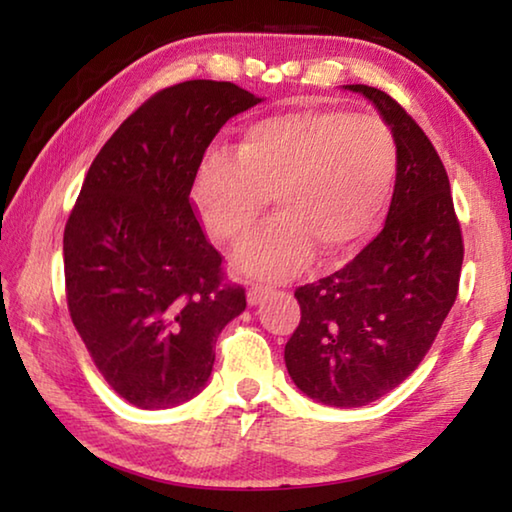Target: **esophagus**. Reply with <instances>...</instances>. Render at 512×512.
Returning a JSON list of instances; mask_svg holds the SVG:
<instances>
[{"instance_id":"1","label":"esophagus","mask_w":512,"mask_h":512,"mask_svg":"<svg viewBox=\"0 0 512 512\" xmlns=\"http://www.w3.org/2000/svg\"><path fill=\"white\" fill-rule=\"evenodd\" d=\"M273 289L271 287H264V284H255V287L248 289V305L255 307L259 302H264L268 296H271Z\"/></svg>"}]
</instances>
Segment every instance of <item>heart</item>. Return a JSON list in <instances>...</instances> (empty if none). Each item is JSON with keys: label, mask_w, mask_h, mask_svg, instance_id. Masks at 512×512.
I'll return each mask as SVG.
<instances>
[{"label": "heart", "mask_w": 512, "mask_h": 512, "mask_svg": "<svg viewBox=\"0 0 512 512\" xmlns=\"http://www.w3.org/2000/svg\"><path fill=\"white\" fill-rule=\"evenodd\" d=\"M400 169L391 126L339 108L287 110L250 124L239 153L212 144L196 169L194 205L219 244L253 235L271 196L280 216L237 255L250 275L284 280L314 246L339 259L386 214Z\"/></svg>", "instance_id": "heart-1"}]
</instances>
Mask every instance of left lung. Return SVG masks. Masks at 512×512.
Wrapping results in <instances>:
<instances>
[{
    "label": "left lung",
    "mask_w": 512,
    "mask_h": 512,
    "mask_svg": "<svg viewBox=\"0 0 512 512\" xmlns=\"http://www.w3.org/2000/svg\"><path fill=\"white\" fill-rule=\"evenodd\" d=\"M345 88L391 126L397 183L384 230L341 271L296 289L284 363L311 400L352 409L391 393L429 352L458 296L463 235L447 171L415 119L377 88Z\"/></svg>",
    "instance_id": "obj_1"
}]
</instances>
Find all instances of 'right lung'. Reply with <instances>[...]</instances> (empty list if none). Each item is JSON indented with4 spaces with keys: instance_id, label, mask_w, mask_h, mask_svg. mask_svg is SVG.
<instances>
[{
    "instance_id": "obj_1",
    "label": "right lung",
    "mask_w": 512,
    "mask_h": 512,
    "mask_svg": "<svg viewBox=\"0 0 512 512\" xmlns=\"http://www.w3.org/2000/svg\"><path fill=\"white\" fill-rule=\"evenodd\" d=\"M259 101L228 81L155 92L103 144L67 219L69 316L112 391L140 409L192 400L221 329L246 309L189 192L214 135Z\"/></svg>"
}]
</instances>
